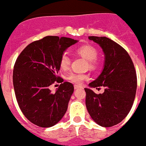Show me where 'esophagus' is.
<instances>
[{"instance_id":"obj_1","label":"esophagus","mask_w":146,"mask_h":146,"mask_svg":"<svg viewBox=\"0 0 146 146\" xmlns=\"http://www.w3.org/2000/svg\"><path fill=\"white\" fill-rule=\"evenodd\" d=\"M74 89H80V88H82V86H80V85L75 84L74 86Z\"/></svg>"}]
</instances>
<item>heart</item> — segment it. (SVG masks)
<instances>
[{
	"mask_svg": "<svg viewBox=\"0 0 146 146\" xmlns=\"http://www.w3.org/2000/svg\"><path fill=\"white\" fill-rule=\"evenodd\" d=\"M76 52L81 57L89 61V66L90 68L94 69L97 66L98 62L96 59L98 56V52L95 47L89 44H84L76 48ZM70 62H71L70 57L67 53H64L61 56L60 60V67L61 70H67L70 67ZM87 79L88 75L86 74L71 72L67 76V80L77 84H80L83 82V81Z\"/></svg>",
	"mask_w": 146,
	"mask_h": 146,
	"instance_id": "b5f03b06",
	"label": "heart"
}]
</instances>
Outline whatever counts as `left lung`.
Returning a JSON list of instances; mask_svg holds the SVG:
<instances>
[{"label": "left lung", "mask_w": 146, "mask_h": 146, "mask_svg": "<svg viewBox=\"0 0 146 146\" xmlns=\"http://www.w3.org/2000/svg\"><path fill=\"white\" fill-rule=\"evenodd\" d=\"M89 39L102 47L104 62L99 76L84 89L86 109L98 125L113 126L126 117L133 104L137 88L135 67L128 52L112 40L95 36ZM99 86H104L105 92L96 95L90 88Z\"/></svg>", "instance_id": "left-lung-1"}]
</instances>
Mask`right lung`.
I'll use <instances>...</instances> for the list:
<instances>
[{"mask_svg":"<svg viewBox=\"0 0 146 146\" xmlns=\"http://www.w3.org/2000/svg\"><path fill=\"white\" fill-rule=\"evenodd\" d=\"M78 40L47 36L30 43L18 56L14 65L13 81L15 96L24 116L33 123L49 128L60 121L74 92L70 82H63L52 93L48 86L55 81L60 60L65 50Z\"/></svg>","mask_w":146,"mask_h":146,"instance_id":"1","label":"right lung"}]
</instances>
